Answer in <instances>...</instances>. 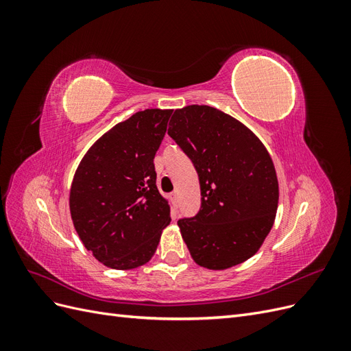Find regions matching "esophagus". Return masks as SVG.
Masks as SVG:
<instances>
[{"mask_svg": "<svg viewBox=\"0 0 351 351\" xmlns=\"http://www.w3.org/2000/svg\"><path fill=\"white\" fill-rule=\"evenodd\" d=\"M169 197H171V200H173V204H174V206H177V192H174V193H171V195H169Z\"/></svg>", "mask_w": 351, "mask_h": 351, "instance_id": "esophagus-1", "label": "esophagus"}]
</instances>
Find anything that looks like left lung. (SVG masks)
I'll list each match as a JSON object with an SVG mask.
<instances>
[{"instance_id":"obj_1","label":"left lung","mask_w":351,"mask_h":351,"mask_svg":"<svg viewBox=\"0 0 351 351\" xmlns=\"http://www.w3.org/2000/svg\"><path fill=\"white\" fill-rule=\"evenodd\" d=\"M168 134L199 176L200 209L177 222L193 261L214 271L247 261L269 234L278 208L267 147L239 120L208 105L176 110Z\"/></svg>"}]
</instances>
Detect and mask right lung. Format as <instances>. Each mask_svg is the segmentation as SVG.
I'll return each mask as SVG.
<instances>
[{
	"mask_svg": "<svg viewBox=\"0 0 351 351\" xmlns=\"http://www.w3.org/2000/svg\"><path fill=\"white\" fill-rule=\"evenodd\" d=\"M171 112L145 110L115 124L76 169L70 189L73 224L105 267L124 271L149 262L171 221L154 165Z\"/></svg>",
	"mask_w": 351,
	"mask_h": 351,
	"instance_id": "right-lung-1",
	"label": "right lung"
}]
</instances>
